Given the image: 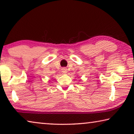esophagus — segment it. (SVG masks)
Masks as SVG:
<instances>
[{
	"instance_id": "obj_1",
	"label": "esophagus",
	"mask_w": 134,
	"mask_h": 134,
	"mask_svg": "<svg viewBox=\"0 0 134 134\" xmlns=\"http://www.w3.org/2000/svg\"><path fill=\"white\" fill-rule=\"evenodd\" d=\"M62 72L63 73V74H66V73L68 72V71L67 69L66 68H63L62 69Z\"/></svg>"
}]
</instances>
